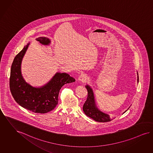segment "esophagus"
Here are the masks:
<instances>
[{
	"mask_svg": "<svg viewBox=\"0 0 153 153\" xmlns=\"http://www.w3.org/2000/svg\"><path fill=\"white\" fill-rule=\"evenodd\" d=\"M78 79L79 82L85 83V82L87 81V76L85 75V74H81L80 75H79Z\"/></svg>",
	"mask_w": 153,
	"mask_h": 153,
	"instance_id": "34e87169",
	"label": "esophagus"
}]
</instances>
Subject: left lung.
I'll use <instances>...</instances> for the list:
<instances>
[{"label":"left lung","instance_id":"8db88e82","mask_svg":"<svg viewBox=\"0 0 153 153\" xmlns=\"http://www.w3.org/2000/svg\"><path fill=\"white\" fill-rule=\"evenodd\" d=\"M139 78H138V74L137 73V82L138 83ZM85 88L87 90L88 92V96L86 101L85 102V104L83 107V110L85 114L88 116L90 117L91 119L94 120L95 121L100 123H105L109 122L112 120L114 118H111L109 115L107 113H104L102 112L100 109L96 106L95 96L94 94V92L89 85H87ZM130 107H129V108ZM129 108L127 109L128 110ZM125 111L124 113L127 111Z\"/></svg>","mask_w":153,"mask_h":153}]
</instances>
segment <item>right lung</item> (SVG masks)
<instances>
[{
	"mask_svg": "<svg viewBox=\"0 0 153 153\" xmlns=\"http://www.w3.org/2000/svg\"><path fill=\"white\" fill-rule=\"evenodd\" d=\"M36 40L44 45H49L51 42L47 37H41ZM29 44L30 42L24 46L13 59L10 78V90L15 100L22 107L34 113H48L58 104L61 87L74 82L75 79L65 73H57L49 82L40 87H33L26 82L22 74L21 65Z\"/></svg>",
	"mask_w": 153,
	"mask_h": 153,
	"instance_id": "right-lung-1",
	"label": "right lung"
}]
</instances>
